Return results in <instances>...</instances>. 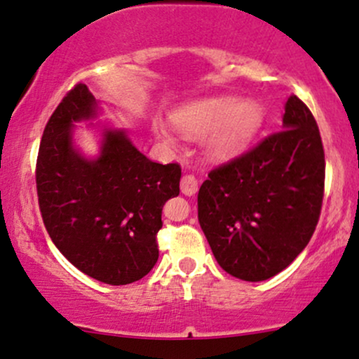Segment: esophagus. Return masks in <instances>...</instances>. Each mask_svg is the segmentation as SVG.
I'll return each mask as SVG.
<instances>
[{
    "label": "esophagus",
    "mask_w": 359,
    "mask_h": 359,
    "mask_svg": "<svg viewBox=\"0 0 359 359\" xmlns=\"http://www.w3.org/2000/svg\"><path fill=\"white\" fill-rule=\"evenodd\" d=\"M196 191H198V181H196L195 176H183L181 178V193L187 196H195Z\"/></svg>",
    "instance_id": "esophagus-1"
}]
</instances>
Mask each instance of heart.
<instances>
[{"mask_svg":"<svg viewBox=\"0 0 359 359\" xmlns=\"http://www.w3.org/2000/svg\"><path fill=\"white\" fill-rule=\"evenodd\" d=\"M172 123L187 137H203V152L210 161H229L251 146L264 123V110L256 100L213 96L178 108ZM152 130L161 142L171 146L172 137L163 123L154 122Z\"/></svg>","mask_w":359,"mask_h":359,"instance_id":"b5f03b06","label":"heart"}]
</instances>
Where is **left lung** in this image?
Returning a JSON list of instances; mask_svg holds the SVG:
<instances>
[{"label":"left lung","instance_id":"8db88e82","mask_svg":"<svg viewBox=\"0 0 359 359\" xmlns=\"http://www.w3.org/2000/svg\"><path fill=\"white\" fill-rule=\"evenodd\" d=\"M324 176L319 127L292 95L281 132L213 169L200 187V227L220 268L264 281L290 266L319 222Z\"/></svg>","mask_w":359,"mask_h":359}]
</instances>
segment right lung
Wrapping results in <instances>:
<instances>
[{
    "mask_svg": "<svg viewBox=\"0 0 359 359\" xmlns=\"http://www.w3.org/2000/svg\"><path fill=\"white\" fill-rule=\"evenodd\" d=\"M86 84H76L43 130L37 159V195L52 243L84 275L128 285L154 268L164 203L180 195L178 164L152 163L126 128L96 122L99 154L74 142L77 123L102 115Z\"/></svg>",
    "mask_w": 359,
    "mask_h": 359,
    "instance_id": "obj_1",
    "label": "right lung"
}]
</instances>
